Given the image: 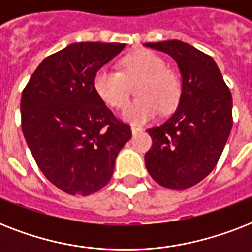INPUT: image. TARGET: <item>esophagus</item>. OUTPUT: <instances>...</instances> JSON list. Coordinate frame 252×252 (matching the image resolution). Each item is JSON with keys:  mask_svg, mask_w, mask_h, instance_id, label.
<instances>
[{"mask_svg": "<svg viewBox=\"0 0 252 252\" xmlns=\"http://www.w3.org/2000/svg\"><path fill=\"white\" fill-rule=\"evenodd\" d=\"M130 130H132V133L136 134L138 133V132H141L142 128L141 126H134V124H132V126H130Z\"/></svg>", "mask_w": 252, "mask_h": 252, "instance_id": "34e87169", "label": "esophagus"}]
</instances>
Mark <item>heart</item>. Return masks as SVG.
I'll return each instance as SVG.
<instances>
[{"label":"heart","instance_id":"b5f03b06","mask_svg":"<svg viewBox=\"0 0 252 252\" xmlns=\"http://www.w3.org/2000/svg\"><path fill=\"white\" fill-rule=\"evenodd\" d=\"M123 73L111 68H100L95 73L93 87L102 102L112 108L126 106L128 82L141 80L137 87L138 99L123 111V118L130 123H145L163 110L172 111L182 98V81L174 70L166 68L162 57L152 51L140 49L122 61Z\"/></svg>","mask_w":252,"mask_h":252}]
</instances>
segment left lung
<instances>
[{"label":"left lung","instance_id":"left-lung-1","mask_svg":"<svg viewBox=\"0 0 252 252\" xmlns=\"http://www.w3.org/2000/svg\"><path fill=\"white\" fill-rule=\"evenodd\" d=\"M174 59L182 73V98L167 122L148 129L153 140L145 166L158 184L186 189L211 174L233 126V99L211 56L180 40L145 43Z\"/></svg>","mask_w":252,"mask_h":252}]
</instances>
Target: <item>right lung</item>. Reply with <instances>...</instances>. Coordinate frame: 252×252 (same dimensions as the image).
<instances>
[{
    "mask_svg": "<svg viewBox=\"0 0 252 252\" xmlns=\"http://www.w3.org/2000/svg\"><path fill=\"white\" fill-rule=\"evenodd\" d=\"M124 43H74L45 57L22 93V132L45 178L69 195L87 196L110 182L132 136L93 87L95 73Z\"/></svg>",
    "mask_w": 252,
    "mask_h": 252,
    "instance_id": "obj_1",
    "label": "right lung"
}]
</instances>
